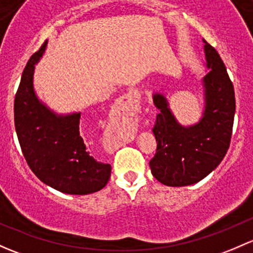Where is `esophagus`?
I'll list each match as a JSON object with an SVG mask.
<instances>
[{"mask_svg":"<svg viewBox=\"0 0 253 253\" xmlns=\"http://www.w3.org/2000/svg\"><path fill=\"white\" fill-rule=\"evenodd\" d=\"M140 105V96L136 91L131 90L129 92L126 93L123 97L119 101V106L122 108H126L127 111H132V109L137 108Z\"/></svg>","mask_w":253,"mask_h":253,"instance_id":"esophagus-1","label":"esophagus"}]
</instances>
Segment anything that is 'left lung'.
<instances>
[{
  "mask_svg": "<svg viewBox=\"0 0 253 253\" xmlns=\"http://www.w3.org/2000/svg\"><path fill=\"white\" fill-rule=\"evenodd\" d=\"M204 112L199 122L183 126L171 112L163 92H153L160 109L153 134L157 151L150 161L152 175L167 186L199 183L222 162L233 131L235 93L222 58L204 40Z\"/></svg>",
  "mask_w": 253,
  "mask_h": 253,
  "instance_id": "8db88e82",
  "label": "left lung"
}]
</instances>
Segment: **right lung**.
Segmentation results:
<instances>
[{"mask_svg":"<svg viewBox=\"0 0 253 253\" xmlns=\"http://www.w3.org/2000/svg\"><path fill=\"white\" fill-rule=\"evenodd\" d=\"M46 47L47 41L30 57L14 98V126L23 155L34 174L57 191H100L108 183L112 168L90 155L80 132V112L59 114L36 95L34 73Z\"/></svg>","mask_w":253,"mask_h":253,"instance_id":"right-lung-1","label":"right lung"}]
</instances>
